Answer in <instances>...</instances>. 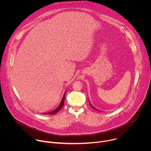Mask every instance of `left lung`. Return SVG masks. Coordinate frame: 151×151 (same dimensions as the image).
Returning a JSON list of instances; mask_svg holds the SVG:
<instances>
[{
    "instance_id": "left-lung-1",
    "label": "left lung",
    "mask_w": 151,
    "mask_h": 151,
    "mask_svg": "<svg viewBox=\"0 0 151 151\" xmlns=\"http://www.w3.org/2000/svg\"><path fill=\"white\" fill-rule=\"evenodd\" d=\"M88 101H89V100H88ZM89 103H90V104L91 105V106H92V107H93V109H96V110H97V109H96L95 108V107H94V106H93L91 105V104L90 103V101H89Z\"/></svg>"
}]
</instances>
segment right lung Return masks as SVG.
Masks as SVG:
<instances>
[{
	"mask_svg": "<svg viewBox=\"0 0 151 151\" xmlns=\"http://www.w3.org/2000/svg\"><path fill=\"white\" fill-rule=\"evenodd\" d=\"M66 92V91H65V93H64V95H63V98H62V100H61V102H60L59 106L57 107V108H56L55 110H54V111H51V112H50L44 113L43 114H44V115H53V114H55L57 112H58L62 108V107L63 106L64 101V99H65Z\"/></svg>",
	"mask_w": 151,
	"mask_h": 151,
	"instance_id": "obj_1",
	"label": "right lung"
}]
</instances>
